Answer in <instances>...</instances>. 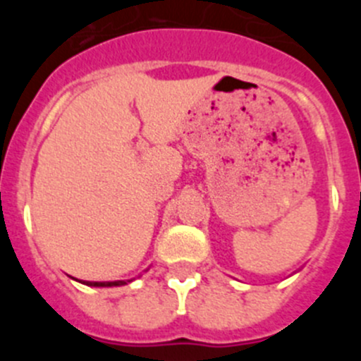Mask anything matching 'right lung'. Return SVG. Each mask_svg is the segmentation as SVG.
<instances>
[{"mask_svg": "<svg viewBox=\"0 0 361 361\" xmlns=\"http://www.w3.org/2000/svg\"><path fill=\"white\" fill-rule=\"evenodd\" d=\"M89 286H120L126 285V281H106V283H97V281H83Z\"/></svg>", "mask_w": 361, "mask_h": 361, "instance_id": "1", "label": "right lung"}]
</instances>
